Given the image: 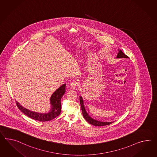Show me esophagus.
<instances>
[{
    "instance_id": "obj_1",
    "label": "esophagus",
    "mask_w": 157,
    "mask_h": 157,
    "mask_svg": "<svg viewBox=\"0 0 157 157\" xmlns=\"http://www.w3.org/2000/svg\"><path fill=\"white\" fill-rule=\"evenodd\" d=\"M77 85H78V83L76 81L72 82L71 84V88L72 89L76 88Z\"/></svg>"
}]
</instances>
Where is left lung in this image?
<instances>
[{
    "mask_svg": "<svg viewBox=\"0 0 157 157\" xmlns=\"http://www.w3.org/2000/svg\"><path fill=\"white\" fill-rule=\"evenodd\" d=\"M118 53L117 55V58L120 59V58H126L128 59L129 57L126 56L124 53L122 52L121 50H120L118 49ZM80 102L81 108V110L83 114V117L84 118L85 120L87 122H88L90 124L94 125V126H105V125H110L112 123H113L114 121L112 122H102V121H98L95 119H93L88 114V113L86 112L85 108L84 103V100L83 98L81 96H80Z\"/></svg>",
    "mask_w": 157,
    "mask_h": 157,
    "instance_id": "left-lung-1",
    "label": "left lung"
}]
</instances>
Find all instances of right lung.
<instances>
[{
  "label": "right lung",
  "instance_id": "add662e5",
  "mask_svg": "<svg viewBox=\"0 0 157 157\" xmlns=\"http://www.w3.org/2000/svg\"><path fill=\"white\" fill-rule=\"evenodd\" d=\"M65 85L63 84L55 91L50 97L51 109L47 113H39L30 110L23 107L19 102L16 101V105L18 108L22 112L29 118L39 121H49L55 118L61 112V99L65 92Z\"/></svg>",
  "mask_w": 157,
  "mask_h": 157
}]
</instances>
